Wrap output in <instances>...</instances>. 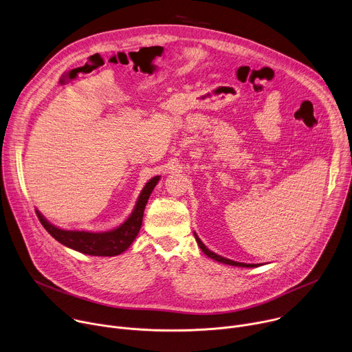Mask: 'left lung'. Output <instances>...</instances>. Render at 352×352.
<instances>
[{
  "instance_id": "left-lung-1",
  "label": "left lung",
  "mask_w": 352,
  "mask_h": 352,
  "mask_svg": "<svg viewBox=\"0 0 352 352\" xmlns=\"http://www.w3.org/2000/svg\"><path fill=\"white\" fill-rule=\"evenodd\" d=\"M195 238H196V242H197L199 248L202 249V252H204L205 255H208L209 258H212V259H214V261L220 262V263H226V265H230V266H238V267H258V266H261V265H248V263H241V262H235V261H231V259L223 258V256H220V255H217V254L212 252L210 249H208V248L205 246V243L199 239V236L196 235V232H195Z\"/></svg>"
}]
</instances>
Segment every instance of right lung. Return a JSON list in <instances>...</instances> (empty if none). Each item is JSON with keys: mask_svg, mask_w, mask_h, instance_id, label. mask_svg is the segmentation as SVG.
<instances>
[{"mask_svg": "<svg viewBox=\"0 0 352 352\" xmlns=\"http://www.w3.org/2000/svg\"><path fill=\"white\" fill-rule=\"evenodd\" d=\"M160 179V175L148 179L142 189L138 202L133 208L131 216L117 228L104 232H90V231H76V230H63L56 227L44 219V216L36 210L37 217L47 232L56 238L60 243L78 250L85 255L91 256H116L126 250L142 227L144 206L148 200L150 193L155 189Z\"/></svg>", "mask_w": 352, "mask_h": 352, "instance_id": "right-lung-1", "label": "right lung"}]
</instances>
